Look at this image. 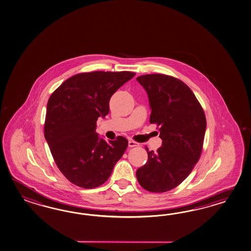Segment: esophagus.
<instances>
[{"instance_id": "esophagus-1", "label": "esophagus", "mask_w": 251, "mask_h": 251, "mask_svg": "<svg viewBox=\"0 0 251 251\" xmlns=\"http://www.w3.org/2000/svg\"><path fill=\"white\" fill-rule=\"evenodd\" d=\"M128 146L129 147H135V146H139V144L134 141L130 140L128 142Z\"/></svg>"}]
</instances>
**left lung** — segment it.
Listing matches in <instances>:
<instances>
[{"mask_svg":"<svg viewBox=\"0 0 251 251\" xmlns=\"http://www.w3.org/2000/svg\"><path fill=\"white\" fill-rule=\"evenodd\" d=\"M151 108L150 123L159 126L163 140L157 151L136 171L141 186L164 193L178 186L191 174L202 150L206 117L191 88L174 76L150 74L137 76Z\"/></svg>","mask_w":251,"mask_h":251,"instance_id":"8db88e82","label":"left lung"}]
</instances>
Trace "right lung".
Masks as SVG:
<instances>
[{
    "label": "right lung",
    "mask_w": 251,
    "mask_h": 251,
    "mask_svg": "<svg viewBox=\"0 0 251 251\" xmlns=\"http://www.w3.org/2000/svg\"><path fill=\"white\" fill-rule=\"evenodd\" d=\"M134 75L129 71L76 74L49 99L44 136L58 169L76 186L102 185L126 150L125 137L106 142L96 128L99 117L109 113L112 95Z\"/></svg>",
    "instance_id": "right-lung-1"
}]
</instances>
